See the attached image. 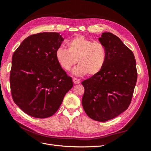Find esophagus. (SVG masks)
Wrapping results in <instances>:
<instances>
[{"label":"esophagus","mask_w":151,"mask_h":151,"mask_svg":"<svg viewBox=\"0 0 151 151\" xmlns=\"http://www.w3.org/2000/svg\"><path fill=\"white\" fill-rule=\"evenodd\" d=\"M72 81H73V83H74V84H79L81 83V81L77 78H73Z\"/></svg>","instance_id":"34e87169"}]
</instances>
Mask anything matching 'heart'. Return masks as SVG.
<instances>
[{
    "instance_id": "obj_1",
    "label": "heart",
    "mask_w": 151,
    "mask_h": 151,
    "mask_svg": "<svg viewBox=\"0 0 151 151\" xmlns=\"http://www.w3.org/2000/svg\"><path fill=\"white\" fill-rule=\"evenodd\" d=\"M67 47V50L58 48L56 50V59L65 71L70 70L76 62L78 63L79 65L72 71L76 76L96 75L106 62V51L104 45L99 42H93L84 36L79 35L70 40Z\"/></svg>"
}]
</instances>
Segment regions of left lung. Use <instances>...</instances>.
I'll list each match as a JSON object with an SVG mask.
<instances>
[{"instance_id": "left-lung-1", "label": "left lung", "mask_w": 151, "mask_h": 151, "mask_svg": "<svg viewBox=\"0 0 151 151\" xmlns=\"http://www.w3.org/2000/svg\"><path fill=\"white\" fill-rule=\"evenodd\" d=\"M106 51V59L96 75L82 82V104L91 119L106 122L129 108L137 79L134 55L122 40L111 33L99 38Z\"/></svg>"}]
</instances>
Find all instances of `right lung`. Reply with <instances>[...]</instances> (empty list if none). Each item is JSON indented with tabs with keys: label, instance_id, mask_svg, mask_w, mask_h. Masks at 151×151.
Masks as SVG:
<instances>
[{
	"label": "right lung",
	"instance_id": "right-lung-1",
	"mask_svg": "<svg viewBox=\"0 0 151 151\" xmlns=\"http://www.w3.org/2000/svg\"><path fill=\"white\" fill-rule=\"evenodd\" d=\"M63 41L58 33L27 37L14 53L10 72L13 101L27 115L52 116L60 108L72 80L59 65L56 50Z\"/></svg>",
	"mask_w": 151,
	"mask_h": 151
}]
</instances>
